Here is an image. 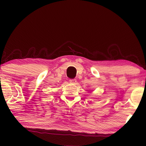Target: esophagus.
I'll return each instance as SVG.
<instances>
[{"label": "esophagus", "mask_w": 146, "mask_h": 146, "mask_svg": "<svg viewBox=\"0 0 146 146\" xmlns=\"http://www.w3.org/2000/svg\"><path fill=\"white\" fill-rule=\"evenodd\" d=\"M70 82L71 84H75L76 82V79H71L70 80Z\"/></svg>", "instance_id": "34e87169"}]
</instances>
